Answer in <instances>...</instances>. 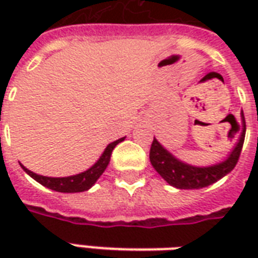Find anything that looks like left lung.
Segmentation results:
<instances>
[{
	"mask_svg": "<svg viewBox=\"0 0 258 258\" xmlns=\"http://www.w3.org/2000/svg\"><path fill=\"white\" fill-rule=\"evenodd\" d=\"M238 130H242V133L239 137L238 144L229 153V156L224 162L217 163L209 167H195L182 163L178 159H175L167 149H164L156 138H153L151 152H149L152 166L162 175L164 181H167L171 186H175L178 189H200L209 186L217 182L218 179H221L222 177H225L228 173H231L238 163L244 142V134H246L243 112H242V124L240 125L238 124Z\"/></svg>",
	"mask_w": 258,
	"mask_h": 258,
	"instance_id": "obj_1",
	"label": "left lung"
}]
</instances>
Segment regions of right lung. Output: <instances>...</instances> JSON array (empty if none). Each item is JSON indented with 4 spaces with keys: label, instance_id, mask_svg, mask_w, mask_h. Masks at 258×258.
I'll list each match as a JSON object with an SVG mask.
<instances>
[{
    "label": "right lung",
    "instance_id": "1",
    "mask_svg": "<svg viewBox=\"0 0 258 258\" xmlns=\"http://www.w3.org/2000/svg\"><path fill=\"white\" fill-rule=\"evenodd\" d=\"M121 141H124V138H120V140L114 141L112 144H109L106 146L105 152L102 153V156L98 159V162L90 167L84 173L76 174V175H70V177H62V178H53V177H44V175H38V174L33 173L30 170L20 164L22 168L25 170L26 173L30 175L31 178H34L37 182H40L44 186H47L49 189L56 190V192H63V194H76V192H84V190H88L95 184L98 178L101 177L103 171L106 170L107 164L110 162V155H112L114 146L120 144Z\"/></svg>",
    "mask_w": 258,
    "mask_h": 258
}]
</instances>
